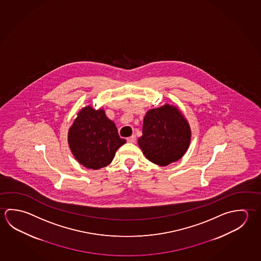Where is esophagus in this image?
I'll return each instance as SVG.
<instances>
[{"instance_id": "34e87169", "label": "esophagus", "mask_w": 261, "mask_h": 261, "mask_svg": "<svg viewBox=\"0 0 261 261\" xmlns=\"http://www.w3.org/2000/svg\"><path fill=\"white\" fill-rule=\"evenodd\" d=\"M136 140H137V137H136L135 135H133L131 137H129L126 138V141L128 142V143H135Z\"/></svg>"}]
</instances>
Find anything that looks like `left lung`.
<instances>
[{"instance_id":"1","label":"left lung","mask_w":261,"mask_h":261,"mask_svg":"<svg viewBox=\"0 0 261 261\" xmlns=\"http://www.w3.org/2000/svg\"><path fill=\"white\" fill-rule=\"evenodd\" d=\"M190 141L191 129L177 107L166 105L146 113L138 145L151 162L167 166L177 161Z\"/></svg>"}]
</instances>
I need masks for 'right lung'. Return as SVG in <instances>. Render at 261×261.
I'll return each mask as SVG.
<instances>
[{"label": "right lung", "instance_id": "1", "mask_svg": "<svg viewBox=\"0 0 261 261\" xmlns=\"http://www.w3.org/2000/svg\"><path fill=\"white\" fill-rule=\"evenodd\" d=\"M125 140L115 123L103 110L84 107L69 128V144L75 159L88 169H98L110 164L115 152Z\"/></svg>", "mask_w": 261, "mask_h": 261}]
</instances>
